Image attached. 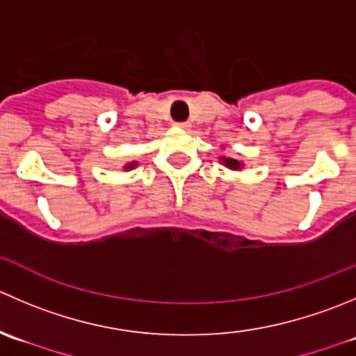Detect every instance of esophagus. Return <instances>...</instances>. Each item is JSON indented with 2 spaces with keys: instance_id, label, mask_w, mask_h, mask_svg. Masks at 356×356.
I'll return each instance as SVG.
<instances>
[{
  "instance_id": "1",
  "label": "esophagus",
  "mask_w": 356,
  "mask_h": 356,
  "mask_svg": "<svg viewBox=\"0 0 356 356\" xmlns=\"http://www.w3.org/2000/svg\"><path fill=\"white\" fill-rule=\"evenodd\" d=\"M175 127H179V129H189V127H191V123H189V122H177V123H175Z\"/></svg>"
}]
</instances>
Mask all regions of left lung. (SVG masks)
I'll use <instances>...</instances> for the list:
<instances>
[{
	"instance_id": "8db88e82",
	"label": "left lung",
	"mask_w": 356,
	"mask_h": 356,
	"mask_svg": "<svg viewBox=\"0 0 356 356\" xmlns=\"http://www.w3.org/2000/svg\"><path fill=\"white\" fill-rule=\"evenodd\" d=\"M222 161H224V165H226V167H229V168L240 167V161L233 160V158H222Z\"/></svg>"
}]
</instances>
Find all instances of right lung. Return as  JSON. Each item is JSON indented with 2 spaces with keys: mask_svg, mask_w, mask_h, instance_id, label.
Wrapping results in <instances>:
<instances>
[{
  "mask_svg": "<svg viewBox=\"0 0 356 356\" xmlns=\"http://www.w3.org/2000/svg\"><path fill=\"white\" fill-rule=\"evenodd\" d=\"M134 165H136V163H130V165H127V167H125V168H132V167H134Z\"/></svg>",
  "mask_w": 356,
  "mask_h": 356,
  "instance_id": "1",
  "label": "right lung"
}]
</instances>
